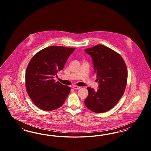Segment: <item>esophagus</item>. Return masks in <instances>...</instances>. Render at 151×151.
Masks as SVG:
<instances>
[{"label":"esophagus","instance_id":"1","mask_svg":"<svg viewBox=\"0 0 151 151\" xmlns=\"http://www.w3.org/2000/svg\"><path fill=\"white\" fill-rule=\"evenodd\" d=\"M72 88H73L74 89H80V86H73Z\"/></svg>","mask_w":151,"mask_h":151}]
</instances>
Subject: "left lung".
Instances as JSON below:
<instances>
[{
	"label": "left lung",
	"instance_id": "8db88e82",
	"mask_svg": "<svg viewBox=\"0 0 151 151\" xmlns=\"http://www.w3.org/2000/svg\"><path fill=\"white\" fill-rule=\"evenodd\" d=\"M91 56L94 71L99 81V89L88 87L89 93L84 101L86 108L101 113L113 108L124 92L127 80V69L122 57L108 47L97 45L85 49Z\"/></svg>",
	"mask_w": 151,
	"mask_h": 151
}]
</instances>
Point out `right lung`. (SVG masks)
<instances>
[{"mask_svg":"<svg viewBox=\"0 0 151 151\" xmlns=\"http://www.w3.org/2000/svg\"><path fill=\"white\" fill-rule=\"evenodd\" d=\"M75 48L52 46L38 51L29 62L25 73V86L30 98L38 108L51 111L60 108L71 88L54 79L62 70Z\"/></svg>","mask_w":151,"mask_h":151,"instance_id":"obj_1","label":"right lung"}]
</instances>
